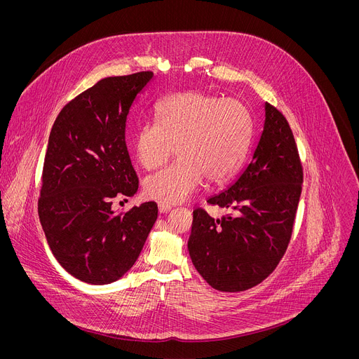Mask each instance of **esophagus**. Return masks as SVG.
<instances>
[{
  "label": "esophagus",
  "mask_w": 359,
  "mask_h": 359,
  "mask_svg": "<svg viewBox=\"0 0 359 359\" xmlns=\"http://www.w3.org/2000/svg\"><path fill=\"white\" fill-rule=\"evenodd\" d=\"M159 213H162V215H165V213H169L170 210H172V206L170 204H165V203H159Z\"/></svg>",
  "instance_id": "esophagus-1"
}]
</instances>
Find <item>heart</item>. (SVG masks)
I'll list each match as a JSON object with an SVG mask.
<instances>
[{
	"instance_id": "1",
	"label": "heart",
	"mask_w": 359,
	"mask_h": 359,
	"mask_svg": "<svg viewBox=\"0 0 359 359\" xmlns=\"http://www.w3.org/2000/svg\"><path fill=\"white\" fill-rule=\"evenodd\" d=\"M158 123L133 133V150L144 170L177 162L144 180V194L165 204L189 198L206 180L227 182L241 166L251 140V116L243 102L203 90L176 92L155 108Z\"/></svg>"
}]
</instances>
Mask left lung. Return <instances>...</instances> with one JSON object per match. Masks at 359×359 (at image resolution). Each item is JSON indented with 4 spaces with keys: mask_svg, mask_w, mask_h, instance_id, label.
<instances>
[{
    "mask_svg": "<svg viewBox=\"0 0 359 359\" xmlns=\"http://www.w3.org/2000/svg\"><path fill=\"white\" fill-rule=\"evenodd\" d=\"M266 119L248 166L209 204L231 213L193 212L190 259L213 288L237 292L266 280L288 247L301 196L302 166L284 115L264 104Z\"/></svg>",
    "mask_w": 359,
    "mask_h": 359,
    "instance_id": "1",
    "label": "left lung"
}]
</instances>
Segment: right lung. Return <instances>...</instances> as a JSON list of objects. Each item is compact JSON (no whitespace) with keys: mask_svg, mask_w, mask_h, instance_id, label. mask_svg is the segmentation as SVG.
I'll return each instance as SVG.
<instances>
[{"mask_svg":"<svg viewBox=\"0 0 359 359\" xmlns=\"http://www.w3.org/2000/svg\"><path fill=\"white\" fill-rule=\"evenodd\" d=\"M151 71L100 79L62 108L50 129L38 215L58 263L88 284H111L132 269L158 219L155 201L115 213L139 179L125 140L126 121Z\"/></svg>","mask_w":359,"mask_h":359,"instance_id":"right-lung-1","label":"right lung"}]
</instances>
